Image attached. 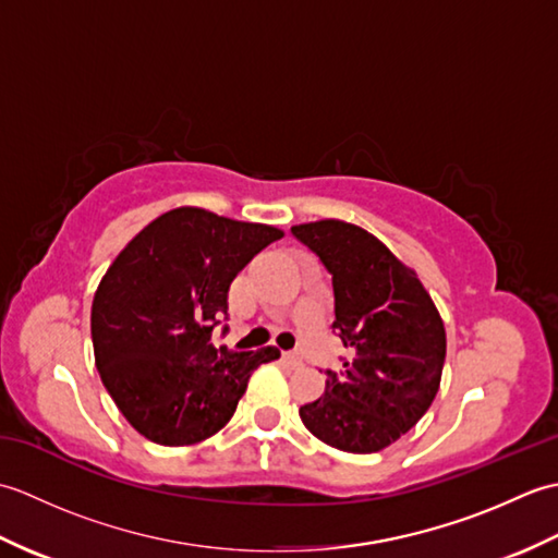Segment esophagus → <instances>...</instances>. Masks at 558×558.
<instances>
[{"label":"esophagus","instance_id":"esophagus-1","mask_svg":"<svg viewBox=\"0 0 558 558\" xmlns=\"http://www.w3.org/2000/svg\"><path fill=\"white\" fill-rule=\"evenodd\" d=\"M282 357H286V362L292 364V366H300L302 364V357H300L298 352H286V354H282Z\"/></svg>","mask_w":558,"mask_h":558}]
</instances>
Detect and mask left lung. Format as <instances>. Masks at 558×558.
<instances>
[{
  "label": "left lung",
  "instance_id": "obj_1",
  "mask_svg": "<svg viewBox=\"0 0 558 558\" xmlns=\"http://www.w3.org/2000/svg\"><path fill=\"white\" fill-rule=\"evenodd\" d=\"M292 234L333 276V328L350 350L326 372L324 396L300 408L318 441L345 453L396 444L434 402L446 360V328L410 266L360 225L326 218Z\"/></svg>",
  "mask_w": 558,
  "mask_h": 558
}]
</instances>
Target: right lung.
Masks as SVG:
<instances>
[{
	"mask_svg": "<svg viewBox=\"0 0 558 558\" xmlns=\"http://www.w3.org/2000/svg\"><path fill=\"white\" fill-rule=\"evenodd\" d=\"M280 236L272 225L180 206L110 264L93 298V352L114 405L148 441H206L230 422L254 369L280 357L210 340L236 272Z\"/></svg>",
	"mask_w": 558,
	"mask_h": 558,
	"instance_id": "1",
	"label": "right lung"
}]
</instances>
